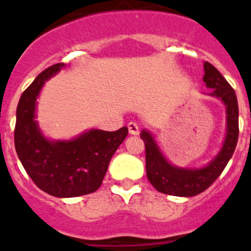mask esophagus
Returning a JSON list of instances; mask_svg holds the SVG:
<instances>
[{
    "label": "esophagus",
    "instance_id": "1",
    "mask_svg": "<svg viewBox=\"0 0 251 251\" xmlns=\"http://www.w3.org/2000/svg\"><path fill=\"white\" fill-rule=\"evenodd\" d=\"M128 130H129L130 134H138L139 133V126L136 123V122H129L128 123Z\"/></svg>",
    "mask_w": 251,
    "mask_h": 251
}]
</instances>
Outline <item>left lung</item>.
Returning <instances> with one entry per match:
<instances>
[{
    "mask_svg": "<svg viewBox=\"0 0 251 251\" xmlns=\"http://www.w3.org/2000/svg\"><path fill=\"white\" fill-rule=\"evenodd\" d=\"M203 83L211 88V95L220 98L226 105L227 133L220 153L200 170H186L170 165L162 156L151 133L142 130L146 147V171L152 186L158 192L174 196L191 197L207 190L221 175L234 154L239 138V106L235 90L212 64L205 61Z\"/></svg>",
    "mask_w": 251,
    "mask_h": 251,
    "instance_id": "obj_1",
    "label": "left lung"
}]
</instances>
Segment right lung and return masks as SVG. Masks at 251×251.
<instances>
[{
	"mask_svg": "<svg viewBox=\"0 0 251 251\" xmlns=\"http://www.w3.org/2000/svg\"><path fill=\"white\" fill-rule=\"evenodd\" d=\"M63 66V63L49 66L22 93L13 136L17 156L40 190L55 197H76L100 187L128 128L115 132L92 129L73 141H48L35 121L36 98L44 83Z\"/></svg>",
	"mask_w": 251,
	"mask_h": 251,
	"instance_id": "1",
	"label": "right lung"
}]
</instances>
